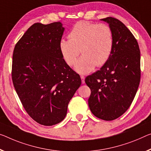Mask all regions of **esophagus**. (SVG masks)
I'll return each mask as SVG.
<instances>
[{
	"instance_id": "esophagus-1",
	"label": "esophagus",
	"mask_w": 151,
	"mask_h": 151,
	"mask_svg": "<svg viewBox=\"0 0 151 151\" xmlns=\"http://www.w3.org/2000/svg\"><path fill=\"white\" fill-rule=\"evenodd\" d=\"M81 79H82V83H85V77H84V76H83V75H81Z\"/></svg>"
}]
</instances>
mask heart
I'll list each match as a JSON object with an SVG mask.
<instances>
[{"instance_id": "obj_1", "label": "heart", "mask_w": 151, "mask_h": 151, "mask_svg": "<svg viewBox=\"0 0 151 151\" xmlns=\"http://www.w3.org/2000/svg\"><path fill=\"white\" fill-rule=\"evenodd\" d=\"M113 45V33L108 25L79 22L69 32V39L60 41L59 49L69 66L76 63L81 51L83 55L75 69L80 73H88L96 65L101 67L107 62Z\"/></svg>"}]
</instances>
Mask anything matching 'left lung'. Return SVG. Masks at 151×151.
I'll return each mask as SVG.
<instances>
[{
    "label": "left lung",
    "mask_w": 151,
    "mask_h": 151,
    "mask_svg": "<svg viewBox=\"0 0 151 151\" xmlns=\"http://www.w3.org/2000/svg\"><path fill=\"white\" fill-rule=\"evenodd\" d=\"M112 29L114 45L107 62L87 76L91 94L88 105L99 119L111 121L128 109L140 81V51L138 42L122 22L114 17L101 19Z\"/></svg>",
    "instance_id": "8db88e82"
}]
</instances>
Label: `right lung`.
Masks as SVG:
<instances>
[{
    "label": "right lung",
    "instance_id": "1",
    "mask_svg": "<svg viewBox=\"0 0 151 151\" xmlns=\"http://www.w3.org/2000/svg\"><path fill=\"white\" fill-rule=\"evenodd\" d=\"M60 22L36 23L14 48L13 83L25 110L43 126L59 124L80 86L81 78L63 58L59 49L65 28Z\"/></svg>",
    "mask_w": 151,
    "mask_h": 151
}]
</instances>
